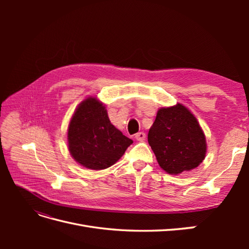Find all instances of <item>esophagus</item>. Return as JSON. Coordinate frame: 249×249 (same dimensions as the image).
<instances>
[{"mask_svg": "<svg viewBox=\"0 0 249 249\" xmlns=\"http://www.w3.org/2000/svg\"><path fill=\"white\" fill-rule=\"evenodd\" d=\"M135 139L137 141H144L145 140V133L143 132H139L136 135H135Z\"/></svg>", "mask_w": 249, "mask_h": 249, "instance_id": "obj_1", "label": "esophagus"}]
</instances>
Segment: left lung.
Returning <instances> with one entry per match:
<instances>
[{"mask_svg": "<svg viewBox=\"0 0 249 249\" xmlns=\"http://www.w3.org/2000/svg\"><path fill=\"white\" fill-rule=\"evenodd\" d=\"M147 140L161 168L170 175L196 168L207 153L197 119L180 104L159 109Z\"/></svg>", "mask_w": 249, "mask_h": 249, "instance_id": "1", "label": "left lung"}]
</instances>
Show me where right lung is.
Wrapping results in <instances>:
<instances>
[{
  "instance_id": "right-lung-1",
  "label": "right lung",
  "mask_w": 249,
  "mask_h": 249,
  "mask_svg": "<svg viewBox=\"0 0 249 249\" xmlns=\"http://www.w3.org/2000/svg\"><path fill=\"white\" fill-rule=\"evenodd\" d=\"M67 141L73 159L94 170L112 166L133 143L110 123L106 108L95 97L83 101L74 111Z\"/></svg>"
}]
</instances>
